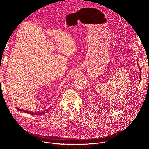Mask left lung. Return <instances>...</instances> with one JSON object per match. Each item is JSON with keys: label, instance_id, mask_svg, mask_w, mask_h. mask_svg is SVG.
I'll return each mask as SVG.
<instances>
[{"label": "left lung", "instance_id": "obj_1", "mask_svg": "<svg viewBox=\"0 0 149 149\" xmlns=\"http://www.w3.org/2000/svg\"><path fill=\"white\" fill-rule=\"evenodd\" d=\"M139 67H140L139 66ZM140 72H141V69H140ZM140 79H141V74H140Z\"/></svg>", "mask_w": 149, "mask_h": 149}]
</instances>
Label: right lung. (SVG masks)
Here are the masks:
<instances>
[{
	"mask_svg": "<svg viewBox=\"0 0 149 149\" xmlns=\"http://www.w3.org/2000/svg\"><path fill=\"white\" fill-rule=\"evenodd\" d=\"M19 111H23L24 113H28L29 114H31V115H40V114H45L47 113L48 111V109H47L45 110H44L42 111H37V112H33V111H28V110H22V109H20L19 108L17 109Z\"/></svg>",
	"mask_w": 149,
	"mask_h": 149,
	"instance_id": "add662e5",
	"label": "right lung"
}]
</instances>
